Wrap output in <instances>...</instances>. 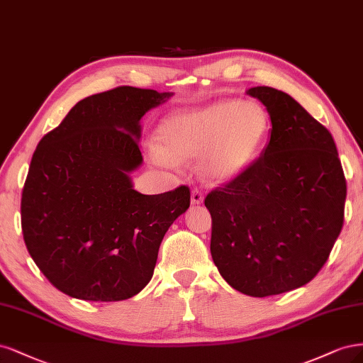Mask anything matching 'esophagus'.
<instances>
[{"mask_svg":"<svg viewBox=\"0 0 363 363\" xmlns=\"http://www.w3.org/2000/svg\"><path fill=\"white\" fill-rule=\"evenodd\" d=\"M203 202V193L197 189L191 191V205H201Z\"/></svg>","mask_w":363,"mask_h":363,"instance_id":"esophagus-1","label":"esophagus"}]
</instances>
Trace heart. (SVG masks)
I'll return each instance as SVG.
<instances>
[{"instance_id": "heart-1", "label": "heart", "mask_w": 363, "mask_h": 363, "mask_svg": "<svg viewBox=\"0 0 363 363\" xmlns=\"http://www.w3.org/2000/svg\"><path fill=\"white\" fill-rule=\"evenodd\" d=\"M270 133V119L261 105L223 101L202 108L177 111L158 130L162 150L152 157L160 164L178 166L199 160L203 178L226 184L240 178L258 160Z\"/></svg>"}]
</instances>
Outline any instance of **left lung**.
<instances>
[{"label":"left lung","instance_id":"1","mask_svg":"<svg viewBox=\"0 0 363 363\" xmlns=\"http://www.w3.org/2000/svg\"><path fill=\"white\" fill-rule=\"evenodd\" d=\"M245 93L267 108L270 142L205 206L221 277L245 296L268 297L321 270L342 229L347 184L332 134L294 98L267 86Z\"/></svg>","mask_w":363,"mask_h":363}]
</instances>
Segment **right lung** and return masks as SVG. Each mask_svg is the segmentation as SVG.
<instances>
[{"label":"right lung","mask_w":363,"mask_h":363,"mask_svg":"<svg viewBox=\"0 0 363 363\" xmlns=\"http://www.w3.org/2000/svg\"><path fill=\"white\" fill-rule=\"evenodd\" d=\"M172 91L123 86L79 101L34 150L22 191L28 253L65 294L121 301L152 279L167 229L190 206L189 186L134 190L143 116Z\"/></svg>","instance_id":"obj_1"}]
</instances>
